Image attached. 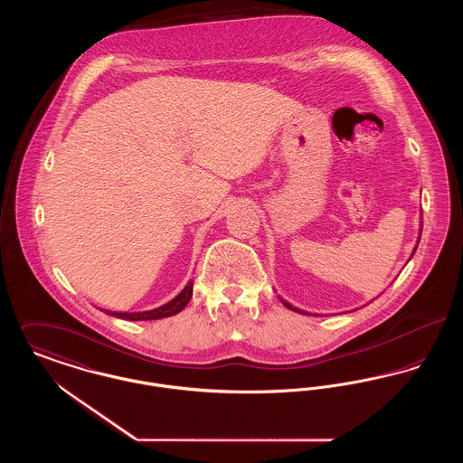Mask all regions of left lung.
Listing matches in <instances>:
<instances>
[{"label":"left lung","instance_id":"obj_1","mask_svg":"<svg viewBox=\"0 0 463 463\" xmlns=\"http://www.w3.org/2000/svg\"><path fill=\"white\" fill-rule=\"evenodd\" d=\"M420 236H421V222H420V232H419V240H417V246H419ZM417 246H415V248H413V253H411V257H413V255H415V251H417ZM411 257H410V260H411ZM279 300H281V302H283V306H285V307L289 308V310H295V312H300V314H307V312H306V310H300V308L293 307V306H291V304H289V302H287V300H285V298H279Z\"/></svg>","mask_w":463,"mask_h":463}]
</instances>
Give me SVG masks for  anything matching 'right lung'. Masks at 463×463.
Segmentation results:
<instances>
[{"label": "right lung", "instance_id": "right-lung-1", "mask_svg": "<svg viewBox=\"0 0 463 463\" xmlns=\"http://www.w3.org/2000/svg\"><path fill=\"white\" fill-rule=\"evenodd\" d=\"M193 281H189L185 288L176 295L174 300H170L168 304L161 306V307L153 308V310H144V312H112V310H104L108 316H114L119 319H128V321H153V319H163V317H170L175 316L182 308L185 307L191 298H193Z\"/></svg>", "mask_w": 463, "mask_h": 463}]
</instances>
